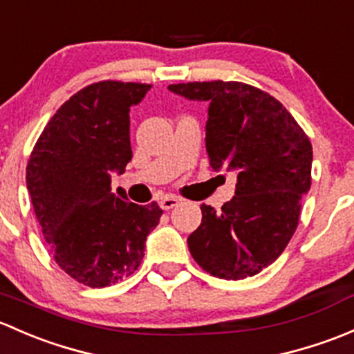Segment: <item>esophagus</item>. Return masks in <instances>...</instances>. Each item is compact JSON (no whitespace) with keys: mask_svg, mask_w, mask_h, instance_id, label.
<instances>
[{"mask_svg":"<svg viewBox=\"0 0 354 354\" xmlns=\"http://www.w3.org/2000/svg\"><path fill=\"white\" fill-rule=\"evenodd\" d=\"M178 203H180V199L176 198V196H165V198L160 199V206H162V209H165V211L176 207Z\"/></svg>","mask_w":354,"mask_h":354,"instance_id":"obj_1","label":"esophagus"}]
</instances>
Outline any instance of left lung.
Wrapping results in <instances>:
<instances>
[{"mask_svg": "<svg viewBox=\"0 0 354 354\" xmlns=\"http://www.w3.org/2000/svg\"><path fill=\"white\" fill-rule=\"evenodd\" d=\"M169 90L209 104L206 150L214 170H235V196L220 213L201 204L189 235L194 261L221 279L257 274L281 256L312 184V143L279 100L242 82H191Z\"/></svg>", "mask_w": 354, "mask_h": 354, "instance_id": "1", "label": "left lung"}]
</instances>
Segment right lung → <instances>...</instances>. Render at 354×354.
Here are the masks:
<instances>
[{
  "instance_id": "1",
  "label": "right lung",
  "mask_w": 354,
  "mask_h": 354,
  "mask_svg": "<svg viewBox=\"0 0 354 354\" xmlns=\"http://www.w3.org/2000/svg\"><path fill=\"white\" fill-rule=\"evenodd\" d=\"M151 85L92 83L46 124L27 163V189L50 256L75 281L104 288L133 274L163 211L112 192L133 151L129 107Z\"/></svg>"
}]
</instances>
